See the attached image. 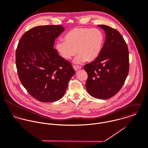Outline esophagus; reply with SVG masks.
<instances>
[{"instance_id": "1", "label": "esophagus", "mask_w": 148, "mask_h": 148, "mask_svg": "<svg viewBox=\"0 0 148 148\" xmlns=\"http://www.w3.org/2000/svg\"><path fill=\"white\" fill-rule=\"evenodd\" d=\"M73 68H74V69L75 70V71H77V70H79L80 69H81V66H79L74 65V66H73Z\"/></svg>"}]
</instances>
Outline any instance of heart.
Here are the masks:
<instances>
[{"mask_svg":"<svg viewBox=\"0 0 148 148\" xmlns=\"http://www.w3.org/2000/svg\"><path fill=\"white\" fill-rule=\"evenodd\" d=\"M63 39L64 41L56 43V50L66 60L71 59L77 52L79 55L74 60L75 63L96 59L104 42V36L100 30L88 27L74 28L65 34Z\"/></svg>","mask_w":148,"mask_h":148,"instance_id":"1","label":"heart"}]
</instances>
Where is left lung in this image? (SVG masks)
<instances>
[{
    "label": "left lung",
    "instance_id": "8db88e82",
    "mask_svg": "<svg viewBox=\"0 0 148 148\" xmlns=\"http://www.w3.org/2000/svg\"><path fill=\"white\" fill-rule=\"evenodd\" d=\"M106 34V41L96 59L84 66L88 74L86 88L93 97L107 99L122 88L129 71L127 43L116 29L100 25Z\"/></svg>",
    "mask_w": 148,
    "mask_h": 148
}]
</instances>
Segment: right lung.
I'll list each match as a JSON object with an SVG mask.
<instances>
[{
  "label": "right lung",
  "instance_id": "right-lung-1",
  "mask_svg": "<svg viewBox=\"0 0 148 148\" xmlns=\"http://www.w3.org/2000/svg\"><path fill=\"white\" fill-rule=\"evenodd\" d=\"M63 31L61 25L33 27L22 35L16 49L19 79L27 92L41 102L60 99L75 73L53 48L55 38Z\"/></svg>",
  "mask_w": 148,
  "mask_h": 148
}]
</instances>
